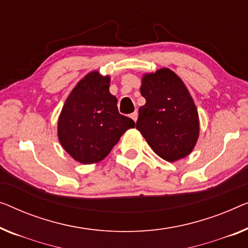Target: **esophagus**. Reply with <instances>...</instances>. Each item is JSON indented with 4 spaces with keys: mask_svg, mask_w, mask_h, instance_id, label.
Wrapping results in <instances>:
<instances>
[{
    "mask_svg": "<svg viewBox=\"0 0 248 248\" xmlns=\"http://www.w3.org/2000/svg\"><path fill=\"white\" fill-rule=\"evenodd\" d=\"M138 116H139L138 112H134V113H132V114H131V118H132V120L134 121V122L138 121Z\"/></svg>",
    "mask_w": 248,
    "mask_h": 248,
    "instance_id": "34e87169",
    "label": "esophagus"
}]
</instances>
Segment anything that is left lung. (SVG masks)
<instances>
[{
    "label": "left lung",
    "mask_w": 248,
    "mask_h": 248,
    "mask_svg": "<svg viewBox=\"0 0 248 248\" xmlns=\"http://www.w3.org/2000/svg\"><path fill=\"white\" fill-rule=\"evenodd\" d=\"M145 105L136 128L160 157L174 162L189 155L199 138V115L185 82L174 71L160 68L142 77Z\"/></svg>",
    "instance_id": "obj_1"
}]
</instances>
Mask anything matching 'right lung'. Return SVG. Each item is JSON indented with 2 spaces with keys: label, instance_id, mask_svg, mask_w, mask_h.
<instances>
[{
  "label": "right lung",
  "instance_id": "right-lung-1",
  "mask_svg": "<svg viewBox=\"0 0 248 248\" xmlns=\"http://www.w3.org/2000/svg\"><path fill=\"white\" fill-rule=\"evenodd\" d=\"M109 82L108 75L91 71L77 82L60 112L59 142L77 162H100L121 136L135 126L134 121L118 113L117 98L109 93Z\"/></svg>",
  "mask_w": 248,
  "mask_h": 248
}]
</instances>
